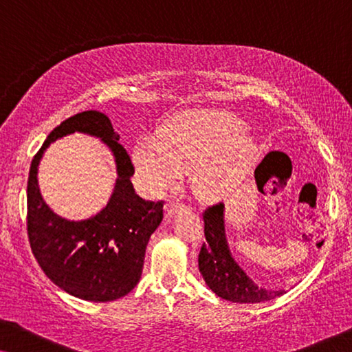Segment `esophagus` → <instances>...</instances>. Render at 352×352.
<instances>
[{"mask_svg": "<svg viewBox=\"0 0 352 352\" xmlns=\"http://www.w3.org/2000/svg\"><path fill=\"white\" fill-rule=\"evenodd\" d=\"M181 208L179 204H175V201H170V204L165 205V218H173L177 213V210Z\"/></svg>", "mask_w": 352, "mask_h": 352, "instance_id": "esophagus-1", "label": "esophagus"}]
</instances>
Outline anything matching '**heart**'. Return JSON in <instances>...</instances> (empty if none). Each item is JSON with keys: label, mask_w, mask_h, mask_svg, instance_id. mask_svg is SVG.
Listing matches in <instances>:
<instances>
[{"label": "heart", "mask_w": 352, "mask_h": 352, "mask_svg": "<svg viewBox=\"0 0 352 352\" xmlns=\"http://www.w3.org/2000/svg\"><path fill=\"white\" fill-rule=\"evenodd\" d=\"M256 155L245 124L226 112L197 110L170 120L158 136L134 142L131 160L144 190L160 195L192 173V192L214 200L232 190Z\"/></svg>", "instance_id": "obj_1"}]
</instances>
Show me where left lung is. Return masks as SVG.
Listing matches in <instances>:
<instances>
[{
	"label": "left lung",
	"instance_id": "1",
	"mask_svg": "<svg viewBox=\"0 0 352 352\" xmlns=\"http://www.w3.org/2000/svg\"><path fill=\"white\" fill-rule=\"evenodd\" d=\"M204 223L206 240L199 253V269L211 292L232 302H263L285 293L258 287L235 261L226 239L224 204L206 208Z\"/></svg>",
	"mask_w": 352,
	"mask_h": 352
}]
</instances>
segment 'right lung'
<instances>
[{"label":"right lung","mask_w":352,"mask_h":352,"mask_svg":"<svg viewBox=\"0 0 352 352\" xmlns=\"http://www.w3.org/2000/svg\"><path fill=\"white\" fill-rule=\"evenodd\" d=\"M72 132L99 137L118 165V181L108 205L81 221L56 215L42 200L37 186L42 153L51 142ZM118 139L105 113H76L52 129L28 173L27 230L32 252L57 287L86 301L118 300L138 285L148 239L163 219V201H147L134 192L133 163Z\"/></svg>","instance_id":"right-lung-1"}]
</instances>
